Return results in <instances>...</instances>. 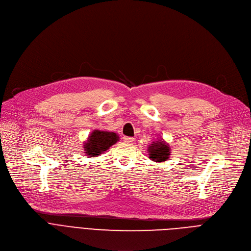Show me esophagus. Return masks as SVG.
<instances>
[{"label":"esophagus","mask_w":251,"mask_h":251,"mask_svg":"<svg viewBox=\"0 0 251 251\" xmlns=\"http://www.w3.org/2000/svg\"><path fill=\"white\" fill-rule=\"evenodd\" d=\"M124 141H125V143H131V142H133V138L129 137V136H125Z\"/></svg>","instance_id":"obj_1"}]
</instances>
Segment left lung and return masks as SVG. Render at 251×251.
Wrapping results in <instances>:
<instances>
[{"label":"left lung","instance_id":"obj_1","mask_svg":"<svg viewBox=\"0 0 251 251\" xmlns=\"http://www.w3.org/2000/svg\"><path fill=\"white\" fill-rule=\"evenodd\" d=\"M149 156L151 160H153L154 162H160L162 163L168 159L171 155V147L166 144L163 140L153 142L149 147Z\"/></svg>","mask_w":251,"mask_h":251}]
</instances>
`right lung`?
I'll use <instances>...</instances> for the list:
<instances>
[{
    "mask_svg": "<svg viewBox=\"0 0 251 251\" xmlns=\"http://www.w3.org/2000/svg\"><path fill=\"white\" fill-rule=\"evenodd\" d=\"M119 140L120 137L116 132L95 129L83 145V150L88 156H98L119 142Z\"/></svg>",
    "mask_w": 251,
    "mask_h": 251,
    "instance_id": "1",
    "label": "right lung"
}]
</instances>
